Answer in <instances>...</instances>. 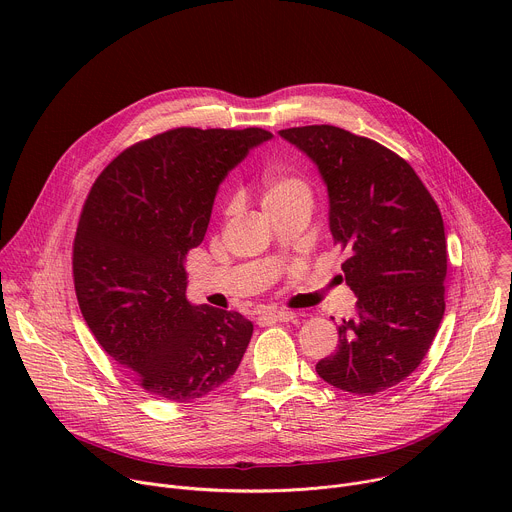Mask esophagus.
I'll return each instance as SVG.
<instances>
[{
  "label": "esophagus",
  "mask_w": 512,
  "mask_h": 512,
  "mask_svg": "<svg viewBox=\"0 0 512 512\" xmlns=\"http://www.w3.org/2000/svg\"><path fill=\"white\" fill-rule=\"evenodd\" d=\"M265 318L271 320V322H291V320L296 318V312H291V310H273V312H267Z\"/></svg>",
  "instance_id": "1"
}]
</instances>
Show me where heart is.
Wrapping results in <instances>:
<instances>
[{"label":"heart","instance_id":"b5f03b06","mask_svg":"<svg viewBox=\"0 0 512 512\" xmlns=\"http://www.w3.org/2000/svg\"><path fill=\"white\" fill-rule=\"evenodd\" d=\"M296 200H310L308 186L298 176L277 170H267L261 178V204L263 208L281 206Z\"/></svg>","mask_w":512,"mask_h":512}]
</instances>
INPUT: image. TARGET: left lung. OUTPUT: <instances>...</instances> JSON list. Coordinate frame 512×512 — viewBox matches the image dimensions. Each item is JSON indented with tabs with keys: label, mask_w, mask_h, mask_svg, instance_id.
<instances>
[{
	"label": "left lung",
	"mask_w": 512,
	"mask_h": 512,
	"mask_svg": "<svg viewBox=\"0 0 512 512\" xmlns=\"http://www.w3.org/2000/svg\"><path fill=\"white\" fill-rule=\"evenodd\" d=\"M279 135L318 168L332 239L350 253L342 271L356 318L340 322L338 348L318 360L316 373L356 395L395 387L419 367L444 318L440 208L413 168L373 139L334 125Z\"/></svg>",
	"instance_id": "8db88e82"
}]
</instances>
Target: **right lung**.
I'll list each match as a JSON object with an SVG mask.
<instances>
[{
  "mask_svg": "<svg viewBox=\"0 0 512 512\" xmlns=\"http://www.w3.org/2000/svg\"><path fill=\"white\" fill-rule=\"evenodd\" d=\"M273 135L178 127L117 156L97 178L72 251L77 300L103 350L150 395L186 403L239 369L253 324L186 298V253L218 186Z\"/></svg>",
  "mask_w": 512,
  "mask_h": 512,
  "instance_id": "1",
  "label": "right lung"
}]
</instances>
